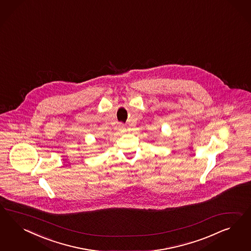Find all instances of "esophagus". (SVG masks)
<instances>
[{"label": "esophagus", "mask_w": 251, "mask_h": 251, "mask_svg": "<svg viewBox=\"0 0 251 251\" xmlns=\"http://www.w3.org/2000/svg\"><path fill=\"white\" fill-rule=\"evenodd\" d=\"M118 129H119L120 131H122V132H123V131H125V130H126V127H125L123 124H120V125H119V127H118Z\"/></svg>", "instance_id": "34e87169"}]
</instances>
